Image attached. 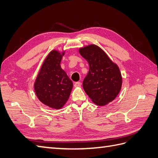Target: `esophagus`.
<instances>
[{
  "mask_svg": "<svg viewBox=\"0 0 158 158\" xmlns=\"http://www.w3.org/2000/svg\"><path fill=\"white\" fill-rule=\"evenodd\" d=\"M81 86V83L80 82H77L74 83V87H80Z\"/></svg>",
  "mask_w": 158,
  "mask_h": 158,
  "instance_id": "34e87169",
  "label": "esophagus"
}]
</instances>
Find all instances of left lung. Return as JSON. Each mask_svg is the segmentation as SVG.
I'll return each mask as SVG.
<instances>
[{
	"label": "left lung",
	"mask_w": 158,
	"mask_h": 158,
	"mask_svg": "<svg viewBox=\"0 0 158 158\" xmlns=\"http://www.w3.org/2000/svg\"><path fill=\"white\" fill-rule=\"evenodd\" d=\"M79 52L89 64L83 88L92 101L104 106L113 101L121 90L122 77L117 64L95 45L80 48Z\"/></svg>",
	"instance_id": "left-lung-1"
}]
</instances>
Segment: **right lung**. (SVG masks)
<instances>
[{"label": "right lung", "instance_id": "1", "mask_svg": "<svg viewBox=\"0 0 158 158\" xmlns=\"http://www.w3.org/2000/svg\"><path fill=\"white\" fill-rule=\"evenodd\" d=\"M64 52L53 50L44 61L35 82V91L40 101L51 108L60 109L70 97L72 80L61 68Z\"/></svg>", "mask_w": 158, "mask_h": 158}]
</instances>
